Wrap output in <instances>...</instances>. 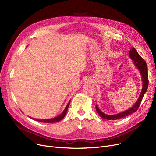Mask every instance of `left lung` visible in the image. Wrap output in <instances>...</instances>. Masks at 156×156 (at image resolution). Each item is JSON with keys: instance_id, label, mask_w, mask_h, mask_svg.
Masks as SVG:
<instances>
[{"instance_id": "1", "label": "left lung", "mask_w": 156, "mask_h": 156, "mask_svg": "<svg viewBox=\"0 0 156 156\" xmlns=\"http://www.w3.org/2000/svg\"><path fill=\"white\" fill-rule=\"evenodd\" d=\"M129 56L130 57V58L134 61V64H135V66L141 73L142 81H143V87H142V92L140 94V96L138 97V100L136 101V103L132 108L122 112H121L117 114H114V115H107V114L102 112L99 109V108L97 107V105H96L95 108H96L97 112L99 114V116L103 119H106L108 120H116L118 119H120L122 118L128 116L130 115L131 114L136 112L138 110L139 106H140V104L143 99L144 95L147 92V88H148L149 76H148V69H147V65L146 64V62L144 61V59L142 58V57L138 54V53L137 52V51H136V49L135 48H132L130 49L129 52Z\"/></svg>"}]
</instances>
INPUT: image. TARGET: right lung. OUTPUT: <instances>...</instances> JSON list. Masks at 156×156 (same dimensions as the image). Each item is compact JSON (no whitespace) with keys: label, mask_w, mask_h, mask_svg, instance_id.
I'll return each mask as SVG.
<instances>
[{"label":"right lung","mask_w":156,"mask_h":156,"mask_svg":"<svg viewBox=\"0 0 156 156\" xmlns=\"http://www.w3.org/2000/svg\"><path fill=\"white\" fill-rule=\"evenodd\" d=\"M70 104V101L68 102V104H67L66 107L65 109L64 110V111L60 114L59 116H57L55 118H54L52 119H34V118H31L33 119H35L36 121H40V122H46V123H53V122H58L59 121H61V119H62L64 118V117L65 116L67 112L68 109L69 108V105Z\"/></svg>","instance_id":"add662e5"}]
</instances>
